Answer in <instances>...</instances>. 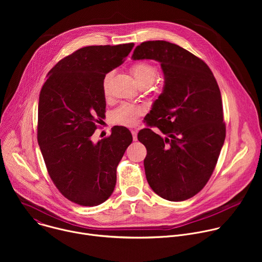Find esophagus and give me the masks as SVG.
Wrapping results in <instances>:
<instances>
[{
    "mask_svg": "<svg viewBox=\"0 0 262 262\" xmlns=\"http://www.w3.org/2000/svg\"><path fill=\"white\" fill-rule=\"evenodd\" d=\"M132 135H133V140L137 141L138 140V136H137L138 135V130L137 129H133L132 130Z\"/></svg>",
    "mask_w": 262,
    "mask_h": 262,
    "instance_id": "esophagus-1",
    "label": "esophagus"
}]
</instances>
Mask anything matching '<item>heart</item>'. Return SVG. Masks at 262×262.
<instances>
[{"label": "heart", "mask_w": 262, "mask_h": 262, "mask_svg": "<svg viewBox=\"0 0 262 262\" xmlns=\"http://www.w3.org/2000/svg\"><path fill=\"white\" fill-rule=\"evenodd\" d=\"M130 73L137 84L140 87L151 86L158 79L159 71L158 68L149 62H138L130 67ZM113 74L111 72L106 73L102 80V92L106 97L110 94V85ZM143 114V108L141 106L132 104H122L118 106L114 112L112 118L117 124L124 126H133L136 124L138 117Z\"/></svg>", "instance_id": "1"}]
</instances>
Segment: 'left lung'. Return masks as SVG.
<instances>
[{
  "mask_svg": "<svg viewBox=\"0 0 262 262\" xmlns=\"http://www.w3.org/2000/svg\"><path fill=\"white\" fill-rule=\"evenodd\" d=\"M132 58L160 62L165 78L164 90L147 114L146 123L165 136L148 127L138 134L147 149V181L166 200L192 198L210 178L226 137L213 73L189 51L164 40L142 42Z\"/></svg>",
  "mask_w": 262,
  "mask_h": 262,
  "instance_id": "left-lung-1",
  "label": "left lung"
}]
</instances>
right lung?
<instances>
[{
	"mask_svg": "<svg viewBox=\"0 0 262 262\" xmlns=\"http://www.w3.org/2000/svg\"><path fill=\"white\" fill-rule=\"evenodd\" d=\"M134 46L82 48L60 60L41 88L37 140L54 184L79 205L96 206L112 195L117 166L133 141L124 126H114L97 143L91 137L104 117L102 80Z\"/></svg>",
	"mask_w": 262,
	"mask_h": 262,
	"instance_id": "right-lung-1",
	"label": "right lung"
}]
</instances>
